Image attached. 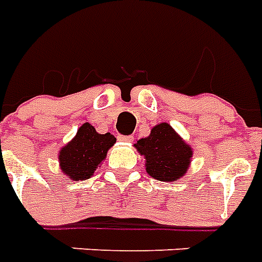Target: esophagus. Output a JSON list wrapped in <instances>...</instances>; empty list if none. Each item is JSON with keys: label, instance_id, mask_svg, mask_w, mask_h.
Listing matches in <instances>:
<instances>
[{"label": "esophagus", "instance_id": "obj_1", "mask_svg": "<svg viewBox=\"0 0 262 262\" xmlns=\"http://www.w3.org/2000/svg\"><path fill=\"white\" fill-rule=\"evenodd\" d=\"M118 140L119 141H123V143H132V141H133V137H132V136L118 135Z\"/></svg>", "mask_w": 262, "mask_h": 262}]
</instances>
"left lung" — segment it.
<instances>
[{"label":"left lung","instance_id":"8db88e82","mask_svg":"<svg viewBox=\"0 0 262 262\" xmlns=\"http://www.w3.org/2000/svg\"><path fill=\"white\" fill-rule=\"evenodd\" d=\"M147 159V172L158 181H175L185 175L190 163L191 149L168 123H160L147 139L135 145Z\"/></svg>","mask_w":262,"mask_h":262}]
</instances>
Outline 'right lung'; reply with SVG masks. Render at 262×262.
Masks as SVG:
<instances>
[{
    "label": "right lung",
    "mask_w": 262,
    "mask_h": 262,
    "mask_svg": "<svg viewBox=\"0 0 262 262\" xmlns=\"http://www.w3.org/2000/svg\"><path fill=\"white\" fill-rule=\"evenodd\" d=\"M115 141L117 139L110 133L100 135L91 123H84L75 139L59 152L61 170L73 181L91 178Z\"/></svg>",
    "instance_id": "add662e5"
}]
</instances>
